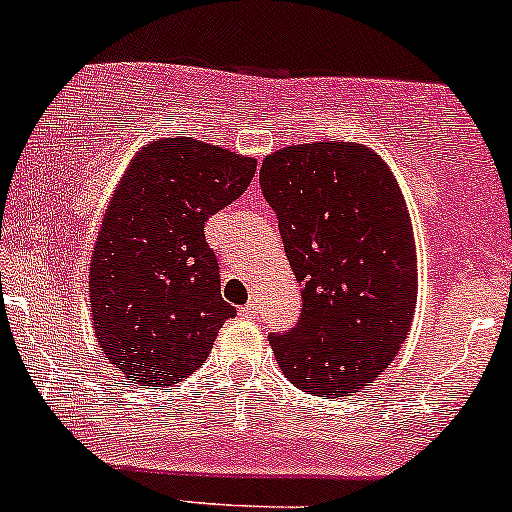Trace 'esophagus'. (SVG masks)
<instances>
[{
  "instance_id": "esophagus-1",
  "label": "esophagus",
  "mask_w": 512,
  "mask_h": 512,
  "mask_svg": "<svg viewBox=\"0 0 512 512\" xmlns=\"http://www.w3.org/2000/svg\"><path fill=\"white\" fill-rule=\"evenodd\" d=\"M238 312H241V316H245V319H255L257 316V304L255 302H245L241 309H238Z\"/></svg>"
}]
</instances>
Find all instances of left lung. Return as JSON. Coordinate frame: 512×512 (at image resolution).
<instances>
[{"mask_svg": "<svg viewBox=\"0 0 512 512\" xmlns=\"http://www.w3.org/2000/svg\"><path fill=\"white\" fill-rule=\"evenodd\" d=\"M262 196L302 286L290 331L271 333L290 383L347 397L392 364L416 309V248L392 172L345 141L288 146L264 158Z\"/></svg>", "mask_w": 512, "mask_h": 512, "instance_id": "1", "label": "left lung"}]
</instances>
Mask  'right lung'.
I'll use <instances>...</instances> for the list:
<instances>
[{"label": "right lung", "mask_w": 512, "mask_h": 512, "mask_svg": "<svg viewBox=\"0 0 512 512\" xmlns=\"http://www.w3.org/2000/svg\"><path fill=\"white\" fill-rule=\"evenodd\" d=\"M255 170L252 158L191 137L153 141L132 160L89 269L96 338L125 378L181 383L236 316L219 290L205 222L243 196Z\"/></svg>", "instance_id": "add662e5"}]
</instances>
